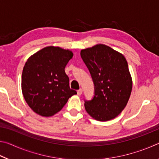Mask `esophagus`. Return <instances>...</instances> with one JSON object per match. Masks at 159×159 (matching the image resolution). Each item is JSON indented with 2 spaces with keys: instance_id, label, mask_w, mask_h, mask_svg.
Listing matches in <instances>:
<instances>
[{
  "instance_id": "obj_1",
  "label": "esophagus",
  "mask_w": 159,
  "mask_h": 159,
  "mask_svg": "<svg viewBox=\"0 0 159 159\" xmlns=\"http://www.w3.org/2000/svg\"><path fill=\"white\" fill-rule=\"evenodd\" d=\"M82 93H83V90L81 89V88H80V89H79V90H77V95H81V94H82Z\"/></svg>"
}]
</instances>
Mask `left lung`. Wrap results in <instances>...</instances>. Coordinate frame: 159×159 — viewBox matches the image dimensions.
<instances>
[{"label": "left lung", "mask_w": 159, "mask_h": 159, "mask_svg": "<svg viewBox=\"0 0 159 159\" xmlns=\"http://www.w3.org/2000/svg\"><path fill=\"white\" fill-rule=\"evenodd\" d=\"M95 85L93 99L85 102L88 114L99 121L119 115L130 98L133 80L128 62L121 53L104 44L80 51Z\"/></svg>", "instance_id": "8db88e82"}]
</instances>
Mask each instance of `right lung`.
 <instances>
[{
    "mask_svg": "<svg viewBox=\"0 0 159 159\" xmlns=\"http://www.w3.org/2000/svg\"><path fill=\"white\" fill-rule=\"evenodd\" d=\"M74 54L70 50L48 46L29 57L21 75V90L29 107L41 116L49 117L63 108L77 94L70 89L64 69Z\"/></svg>",
    "mask_w": 159,
    "mask_h": 159,
    "instance_id": "right-lung-1",
    "label": "right lung"
}]
</instances>
